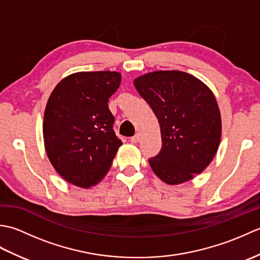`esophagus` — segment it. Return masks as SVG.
I'll use <instances>...</instances> for the list:
<instances>
[{
    "label": "esophagus",
    "instance_id": "1",
    "mask_svg": "<svg viewBox=\"0 0 260 260\" xmlns=\"http://www.w3.org/2000/svg\"><path fill=\"white\" fill-rule=\"evenodd\" d=\"M140 139H141V136H140V134H135L134 136H132L131 137V142L132 143H134V144H135V143H139L140 142Z\"/></svg>",
    "mask_w": 260,
    "mask_h": 260
}]
</instances>
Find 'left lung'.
Instances as JSON below:
<instances>
[{
    "mask_svg": "<svg viewBox=\"0 0 260 260\" xmlns=\"http://www.w3.org/2000/svg\"><path fill=\"white\" fill-rule=\"evenodd\" d=\"M158 119L162 148L148 159L171 185L200 174L212 161L221 137V117L212 91L183 71H153L134 80Z\"/></svg>",
    "mask_w": 260,
    "mask_h": 260,
    "instance_id": "obj_1",
    "label": "left lung"
}]
</instances>
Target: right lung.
Masks as SVG:
<instances>
[{
  "instance_id": "obj_1",
  "label": "right lung",
  "mask_w": 260,
  "mask_h": 260,
  "mask_svg": "<svg viewBox=\"0 0 260 260\" xmlns=\"http://www.w3.org/2000/svg\"><path fill=\"white\" fill-rule=\"evenodd\" d=\"M116 71H84L54 88L43 118V140L53 168L69 183L97 184L123 144L113 129L108 99L120 85Z\"/></svg>"
}]
</instances>
